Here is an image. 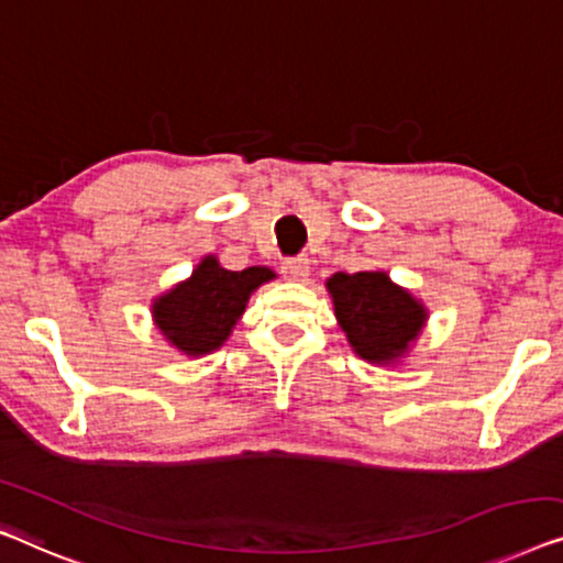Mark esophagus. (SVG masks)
I'll use <instances>...</instances> for the list:
<instances>
[{
    "label": "esophagus",
    "mask_w": 563,
    "mask_h": 563,
    "mask_svg": "<svg viewBox=\"0 0 563 563\" xmlns=\"http://www.w3.org/2000/svg\"><path fill=\"white\" fill-rule=\"evenodd\" d=\"M282 274L289 279H305L309 274V258L307 256H291L282 264Z\"/></svg>",
    "instance_id": "1"
}]
</instances>
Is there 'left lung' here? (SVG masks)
Wrapping results in <instances>:
<instances>
[{
    "label": "left lung",
    "instance_id": "obj_1",
    "mask_svg": "<svg viewBox=\"0 0 563 563\" xmlns=\"http://www.w3.org/2000/svg\"><path fill=\"white\" fill-rule=\"evenodd\" d=\"M328 289L340 328L365 361L390 363L401 357L427 322V309L383 272H338Z\"/></svg>",
    "mask_w": 563,
    "mask_h": 563
}]
</instances>
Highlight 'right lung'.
I'll list each match as a JSON object with an SVG mask.
<instances>
[{
    "mask_svg": "<svg viewBox=\"0 0 563 563\" xmlns=\"http://www.w3.org/2000/svg\"><path fill=\"white\" fill-rule=\"evenodd\" d=\"M274 279L266 266L228 272L208 256L192 276L154 301V322L187 355L221 347L246 309L251 291Z\"/></svg>",
    "mask_w": 563,
    "mask_h": 563,
    "instance_id": "add662e5",
    "label": "right lung"
}]
</instances>
